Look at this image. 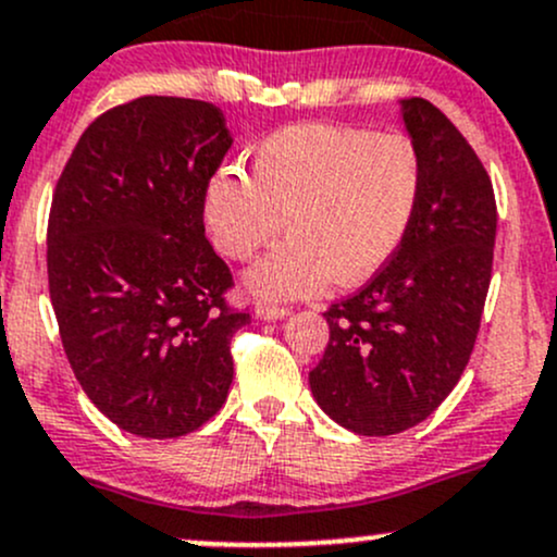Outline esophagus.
I'll list each match as a JSON object with an SVG mask.
<instances>
[{
	"label": "esophagus",
	"instance_id": "34e87169",
	"mask_svg": "<svg viewBox=\"0 0 557 557\" xmlns=\"http://www.w3.org/2000/svg\"><path fill=\"white\" fill-rule=\"evenodd\" d=\"M290 314V309H285V307H274V304H259V307H256V318H261V320H285Z\"/></svg>",
	"mask_w": 557,
	"mask_h": 557
}]
</instances>
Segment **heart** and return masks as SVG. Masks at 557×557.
I'll return each mask as SVG.
<instances>
[{
    "label": "heart",
    "instance_id": "b5f03b06",
    "mask_svg": "<svg viewBox=\"0 0 557 557\" xmlns=\"http://www.w3.org/2000/svg\"><path fill=\"white\" fill-rule=\"evenodd\" d=\"M421 154L403 133L307 122L263 138L253 178L221 168L205 189V221L215 245L245 261L290 237L256 263L245 283L263 301L312 298L371 280L417 215Z\"/></svg>",
    "mask_w": 557,
    "mask_h": 557
}]
</instances>
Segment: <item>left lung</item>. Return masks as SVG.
Returning <instances> with one entry per match:
<instances>
[{"mask_svg":"<svg viewBox=\"0 0 557 557\" xmlns=\"http://www.w3.org/2000/svg\"><path fill=\"white\" fill-rule=\"evenodd\" d=\"M421 154V197L400 250L325 312L331 338L309 371L318 406L357 435L411 430L470 362L491 285L494 186L475 149L424 98L400 101Z\"/></svg>","mask_w":557,"mask_h":557,"instance_id":"left-lung-1","label":"left lung"}]
</instances>
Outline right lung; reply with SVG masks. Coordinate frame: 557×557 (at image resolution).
Listing matches in <instances>:
<instances>
[{"mask_svg":"<svg viewBox=\"0 0 557 557\" xmlns=\"http://www.w3.org/2000/svg\"><path fill=\"white\" fill-rule=\"evenodd\" d=\"M221 109L144 96L74 146L47 221V280L77 382L138 437L200 430L226 403L250 314L205 237V189L230 151Z\"/></svg>","mask_w":557,"mask_h":557,"instance_id":"1","label":"right lung"}]
</instances>
